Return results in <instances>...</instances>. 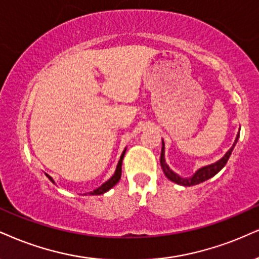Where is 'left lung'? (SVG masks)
Returning a JSON list of instances; mask_svg holds the SVG:
<instances>
[{"label": "left lung", "mask_w": 259, "mask_h": 259, "mask_svg": "<svg viewBox=\"0 0 259 259\" xmlns=\"http://www.w3.org/2000/svg\"><path fill=\"white\" fill-rule=\"evenodd\" d=\"M238 139H239V133L237 135V138H235L234 143H233L232 148L229 149L227 152H226L223 157L220 158L218 162H215V163L204 165V167L199 168V169H198V170H196V173H194L192 177H190V178L180 177V175L177 174L174 170H171V169L169 168V165L167 164V162H165V157H164V142H163V139H162L161 158H159V163H161V168H162V170H163V173H164L165 177H167L169 180L173 181V183H175V184L181 185V186H193V185H198V184L203 183V181L209 180L210 178L215 177V175L218 174L219 171L221 170L223 167H225L226 163H227V161L229 159V157H231L232 151H233V149H234L235 144H237Z\"/></svg>", "instance_id": "left-lung-1"}]
</instances>
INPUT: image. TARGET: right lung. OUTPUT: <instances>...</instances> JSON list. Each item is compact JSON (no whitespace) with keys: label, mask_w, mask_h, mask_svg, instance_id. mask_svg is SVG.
I'll return each mask as SVG.
<instances>
[{"label":"right lung","mask_w":259,"mask_h":259,"mask_svg":"<svg viewBox=\"0 0 259 259\" xmlns=\"http://www.w3.org/2000/svg\"><path fill=\"white\" fill-rule=\"evenodd\" d=\"M126 149L127 148H124L122 154H121V156H120V159H119V162H117L116 169H115V173L113 174V177H111L108 181H105L104 184H102L100 187H97L96 190H94L92 192H90L91 196H98V194H103L105 192H108L110 188H113L115 185L119 183V180L121 179V167H122V159H123L124 154H126ZM46 175H47V178L49 179V180L52 181L53 184H55V180H54V179L50 177L49 174L46 173Z\"/></svg>","instance_id":"1"}]
</instances>
